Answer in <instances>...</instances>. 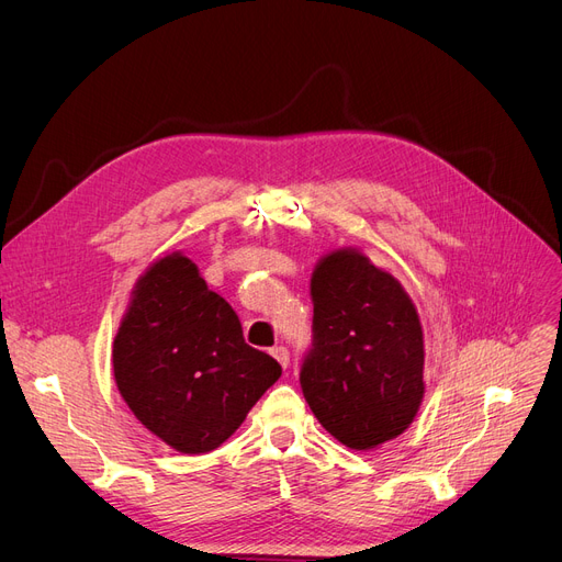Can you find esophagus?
I'll return each mask as SVG.
<instances>
[{"instance_id":"esophagus-1","label":"esophagus","mask_w":562,"mask_h":562,"mask_svg":"<svg viewBox=\"0 0 562 562\" xmlns=\"http://www.w3.org/2000/svg\"><path fill=\"white\" fill-rule=\"evenodd\" d=\"M272 356L279 360V366L285 370L288 368V362H290V351L285 349V347H274L272 349Z\"/></svg>"}]
</instances>
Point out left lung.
Here are the masks:
<instances>
[{"label":"left lung","mask_w":562,"mask_h":562,"mask_svg":"<svg viewBox=\"0 0 562 562\" xmlns=\"http://www.w3.org/2000/svg\"><path fill=\"white\" fill-rule=\"evenodd\" d=\"M311 300L300 381L313 415L356 451L402 436L424 397V334L404 285L347 247L319 258Z\"/></svg>","instance_id":"1"}]
</instances>
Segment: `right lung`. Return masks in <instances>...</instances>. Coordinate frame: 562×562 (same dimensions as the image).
I'll use <instances>...</instances> for the list:
<instances>
[{
  "mask_svg": "<svg viewBox=\"0 0 562 562\" xmlns=\"http://www.w3.org/2000/svg\"><path fill=\"white\" fill-rule=\"evenodd\" d=\"M113 376L138 422L181 453L236 434L281 366L249 347L222 296L181 251L138 279L113 340Z\"/></svg>",
  "mask_w": 562,
  "mask_h": 562,
  "instance_id": "right-lung-1",
  "label": "right lung"
}]
</instances>
